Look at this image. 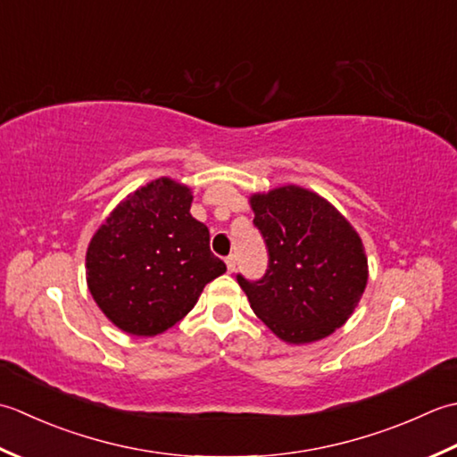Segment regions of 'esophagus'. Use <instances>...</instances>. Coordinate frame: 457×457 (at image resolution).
<instances>
[{
	"mask_svg": "<svg viewBox=\"0 0 457 457\" xmlns=\"http://www.w3.org/2000/svg\"><path fill=\"white\" fill-rule=\"evenodd\" d=\"M225 262H227V268H228V272H235V268H237V258L235 256H227V260H225Z\"/></svg>",
	"mask_w": 457,
	"mask_h": 457,
	"instance_id": "esophagus-1",
	"label": "esophagus"
}]
</instances>
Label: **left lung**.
<instances>
[{
    "label": "left lung",
    "instance_id": "obj_1",
    "mask_svg": "<svg viewBox=\"0 0 457 457\" xmlns=\"http://www.w3.org/2000/svg\"><path fill=\"white\" fill-rule=\"evenodd\" d=\"M268 248L260 280H237L250 307L286 343H312L339 329L367 286L362 242L320 195L287 185L250 199Z\"/></svg>",
    "mask_w": 457,
    "mask_h": 457
}]
</instances>
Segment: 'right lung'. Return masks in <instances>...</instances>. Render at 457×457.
<instances>
[{"label":"right lung","mask_w":457,"mask_h":457,"mask_svg":"<svg viewBox=\"0 0 457 457\" xmlns=\"http://www.w3.org/2000/svg\"><path fill=\"white\" fill-rule=\"evenodd\" d=\"M189 187L167 177L120 203L87 253L88 290L106 318L132 335L163 333L227 270L209 228L191 217Z\"/></svg>","instance_id":"right-lung-1"}]
</instances>
